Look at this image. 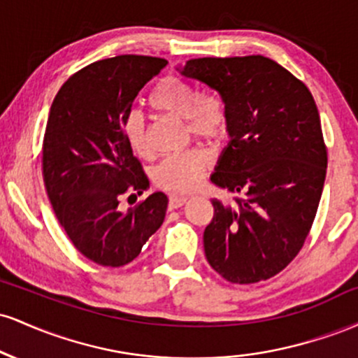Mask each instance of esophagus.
I'll return each mask as SVG.
<instances>
[{"label": "esophagus", "instance_id": "obj_1", "mask_svg": "<svg viewBox=\"0 0 358 358\" xmlns=\"http://www.w3.org/2000/svg\"><path fill=\"white\" fill-rule=\"evenodd\" d=\"M187 196H180V195H170V199H168V205H170V208L173 210V208H180L183 207L185 203H187Z\"/></svg>", "mask_w": 358, "mask_h": 358}]
</instances>
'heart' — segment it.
<instances>
[{"label": "heart", "mask_w": 358, "mask_h": 358, "mask_svg": "<svg viewBox=\"0 0 358 358\" xmlns=\"http://www.w3.org/2000/svg\"><path fill=\"white\" fill-rule=\"evenodd\" d=\"M151 106L159 113L187 121L192 136L213 141L225 131V114L220 102L212 97H200L195 89L185 82L165 79L159 82L150 96ZM124 136L134 155H151L146 138L145 122L139 114L131 113L124 121ZM210 165V156L202 150H190L176 153L163 159L153 171V180L158 187L173 193H190L200 187L203 175Z\"/></svg>", "instance_id": "obj_1"}]
</instances>
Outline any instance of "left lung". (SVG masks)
I'll return each instance as SVG.
<instances>
[{"label": "left lung", "mask_w": 358, "mask_h": 358, "mask_svg": "<svg viewBox=\"0 0 358 358\" xmlns=\"http://www.w3.org/2000/svg\"><path fill=\"white\" fill-rule=\"evenodd\" d=\"M176 71L219 94L231 138L210 182L237 196L212 200L208 264L237 285L269 279L296 257L322 199L327 148L313 96L262 55L193 59Z\"/></svg>", "instance_id": "left-lung-1"}]
</instances>
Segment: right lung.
<instances>
[{"mask_svg":"<svg viewBox=\"0 0 358 358\" xmlns=\"http://www.w3.org/2000/svg\"><path fill=\"white\" fill-rule=\"evenodd\" d=\"M166 64L145 55L94 62L73 73L52 102L42 151L45 188L69 239L96 264L131 262L165 220L163 192L126 212L117 205L122 195H141L150 187L126 141L124 121L139 90Z\"/></svg>","mask_w":358,"mask_h":358,"instance_id":"right-lung-1","label":"right lung"}]
</instances>
